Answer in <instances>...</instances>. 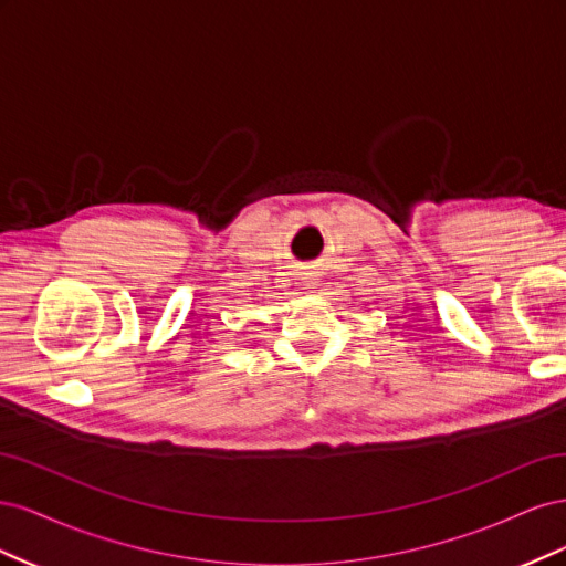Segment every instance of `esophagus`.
I'll list each match as a JSON object with an SVG mask.
<instances>
[{
  "mask_svg": "<svg viewBox=\"0 0 566 566\" xmlns=\"http://www.w3.org/2000/svg\"><path fill=\"white\" fill-rule=\"evenodd\" d=\"M302 285H304L306 293H314V290L318 287V273L316 271H306L304 276H302Z\"/></svg>",
  "mask_w": 566,
  "mask_h": 566,
  "instance_id": "esophagus-1",
  "label": "esophagus"
}]
</instances>
